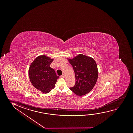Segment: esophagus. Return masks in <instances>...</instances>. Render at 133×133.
Masks as SVG:
<instances>
[{"instance_id": "obj_1", "label": "esophagus", "mask_w": 133, "mask_h": 133, "mask_svg": "<svg viewBox=\"0 0 133 133\" xmlns=\"http://www.w3.org/2000/svg\"><path fill=\"white\" fill-rule=\"evenodd\" d=\"M60 77H61V78H64V77H65V75H64V74H63Z\"/></svg>"}]
</instances>
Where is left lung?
Segmentation results:
<instances>
[{
  "instance_id": "8db88e82",
  "label": "left lung",
  "mask_w": 133,
  "mask_h": 133,
  "mask_svg": "<svg viewBox=\"0 0 133 133\" xmlns=\"http://www.w3.org/2000/svg\"><path fill=\"white\" fill-rule=\"evenodd\" d=\"M75 75V84L70 89L75 94L82 96L93 89L98 77V70L95 60L90 57L78 55L69 59Z\"/></svg>"
}]
</instances>
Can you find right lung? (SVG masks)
Wrapping results in <instances>:
<instances>
[{"instance_id":"1","label":"right lung","mask_w":133,"mask_h":133,"mask_svg":"<svg viewBox=\"0 0 133 133\" xmlns=\"http://www.w3.org/2000/svg\"><path fill=\"white\" fill-rule=\"evenodd\" d=\"M53 61L49 57L41 55L34 60L29 70V79L33 85L45 94L54 88L59 78L55 70L50 67Z\"/></svg>"}]
</instances>
